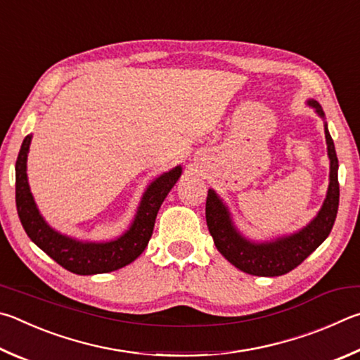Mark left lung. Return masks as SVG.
<instances>
[{
	"label": "left lung",
	"instance_id": "8db88e82",
	"mask_svg": "<svg viewBox=\"0 0 360 360\" xmlns=\"http://www.w3.org/2000/svg\"><path fill=\"white\" fill-rule=\"evenodd\" d=\"M321 117L324 112L316 101H308ZM327 153L330 160V184L327 190L323 209L313 221L299 231L297 234L278 238L269 243H253L243 238L236 231L229 218V212L213 190H209L205 202V219L210 236L217 248L232 266L250 275L257 276H278L291 272L299 264L304 262L327 236L330 234L335 223L340 200L338 185V158L333 147V141L326 126Z\"/></svg>",
	"mask_w": 360,
	"mask_h": 360
}]
</instances>
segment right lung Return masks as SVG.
Listing matches in <instances>:
<instances>
[{"label":"right lung","mask_w":360,"mask_h":360,"mask_svg":"<svg viewBox=\"0 0 360 360\" xmlns=\"http://www.w3.org/2000/svg\"><path fill=\"white\" fill-rule=\"evenodd\" d=\"M31 136L23 139V143L18 151L15 162V204L20 223L25 232L61 267L77 275L107 274L112 270L128 266L142 255L153 234L155 219L158 210L166 199L167 193L172 190L181 174V167H175L170 172L162 174L151 184L145 191L141 207H139L134 223L129 231L117 238L105 243L77 242L74 238L61 236L55 232L44 221L39 210L34 204V199L30 193L27 179V156L30 150Z\"/></svg>","instance_id":"add662e5"}]
</instances>
